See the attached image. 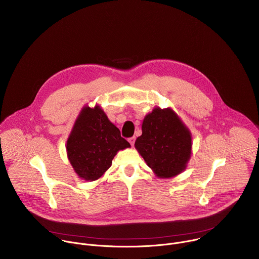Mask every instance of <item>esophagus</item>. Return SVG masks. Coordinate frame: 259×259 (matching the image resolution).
I'll list each match as a JSON object with an SVG mask.
<instances>
[{"label": "esophagus", "instance_id": "34e87169", "mask_svg": "<svg viewBox=\"0 0 259 259\" xmlns=\"http://www.w3.org/2000/svg\"><path fill=\"white\" fill-rule=\"evenodd\" d=\"M128 141H129V142H130V144L133 146V145H134V142H135V136L130 137V138L128 139Z\"/></svg>", "mask_w": 259, "mask_h": 259}]
</instances>
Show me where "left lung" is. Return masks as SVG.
<instances>
[{
  "label": "left lung",
  "mask_w": 259,
  "mask_h": 259,
  "mask_svg": "<svg viewBox=\"0 0 259 259\" xmlns=\"http://www.w3.org/2000/svg\"><path fill=\"white\" fill-rule=\"evenodd\" d=\"M135 149L160 178H170L187 168L192 155V134L170 107H155L142 122Z\"/></svg>",
  "instance_id": "obj_1"
}]
</instances>
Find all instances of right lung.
I'll return each mask as SVG.
<instances>
[{
	"label": "right lung",
	"instance_id": "obj_1",
	"mask_svg": "<svg viewBox=\"0 0 259 259\" xmlns=\"http://www.w3.org/2000/svg\"><path fill=\"white\" fill-rule=\"evenodd\" d=\"M130 147L99 105L84 106L66 142L67 158L80 178L94 181L112 166L117 153Z\"/></svg>",
	"mask_w": 259,
	"mask_h": 259
}]
</instances>
